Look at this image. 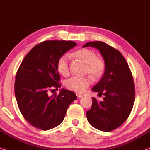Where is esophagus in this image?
<instances>
[{
  "instance_id": "esophagus-1",
  "label": "esophagus",
  "mask_w": 150,
  "mask_h": 150,
  "mask_svg": "<svg viewBox=\"0 0 150 150\" xmlns=\"http://www.w3.org/2000/svg\"><path fill=\"white\" fill-rule=\"evenodd\" d=\"M76 96H77V97L78 98H82V97H83V96H83L82 95V94H78V93H77L76 94Z\"/></svg>"
}]
</instances>
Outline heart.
Listing matches in <instances>:
<instances>
[{"label":"heart","mask_w":150,"mask_h":150,"mask_svg":"<svg viewBox=\"0 0 150 150\" xmlns=\"http://www.w3.org/2000/svg\"><path fill=\"white\" fill-rule=\"evenodd\" d=\"M72 55L86 64L85 73L89 74L94 78H98L105 70V63L102 59L98 58L96 54L92 50L81 49L73 53ZM57 70L63 76H68L70 72V57L64 54L58 59ZM91 84V79L88 76L83 77L73 76L65 82V86L70 91L82 93Z\"/></svg>","instance_id":"b5f03b06"}]
</instances>
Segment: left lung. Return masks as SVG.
Segmentation results:
<instances>
[{"mask_svg":"<svg viewBox=\"0 0 150 150\" xmlns=\"http://www.w3.org/2000/svg\"><path fill=\"white\" fill-rule=\"evenodd\" d=\"M99 50L105 63L103 77L92 90L103 94V101L93 98L87 119L94 128L110 131L120 127L132 110L135 86L132 74L121 52L102 41H89L83 45Z\"/></svg>","mask_w":150,"mask_h":150,"instance_id":"8db88e82","label":"left lung"}]
</instances>
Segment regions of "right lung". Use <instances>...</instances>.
<instances>
[{
	"label": "right lung",
	"instance_id": "add662e5",
	"mask_svg": "<svg viewBox=\"0 0 150 150\" xmlns=\"http://www.w3.org/2000/svg\"><path fill=\"white\" fill-rule=\"evenodd\" d=\"M76 45L72 41H43L30 50L18 69L15 82L18 107L25 120L39 129L59 125L69 105L77 98L74 92L66 89L48 94L61 86L57 60Z\"/></svg>",
	"mask_w": 150,
	"mask_h": 150
}]
</instances>
